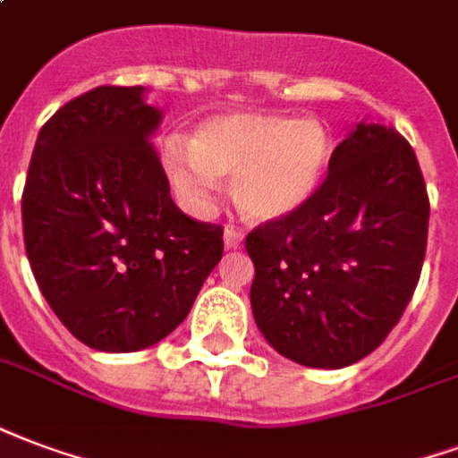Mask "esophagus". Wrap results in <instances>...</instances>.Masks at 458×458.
I'll return each mask as SVG.
<instances>
[{
  "instance_id": "34e87169",
  "label": "esophagus",
  "mask_w": 458,
  "mask_h": 458,
  "mask_svg": "<svg viewBox=\"0 0 458 458\" xmlns=\"http://www.w3.org/2000/svg\"><path fill=\"white\" fill-rule=\"evenodd\" d=\"M223 240H225V247H228V250H238V247L242 245V240H245V233L230 225V228H225V235H223Z\"/></svg>"
}]
</instances>
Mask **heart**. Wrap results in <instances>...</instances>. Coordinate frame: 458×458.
Returning <instances> with one entry per match:
<instances>
[{
    "label": "heart",
    "mask_w": 458,
    "mask_h": 458,
    "mask_svg": "<svg viewBox=\"0 0 458 458\" xmlns=\"http://www.w3.org/2000/svg\"><path fill=\"white\" fill-rule=\"evenodd\" d=\"M330 157V133L318 121L233 114L203 123L191 148L169 143L162 162L186 201L203 203L216 177H233L230 191L240 211L255 220H279L313 199Z\"/></svg>",
    "instance_id": "b5f03b06"
}]
</instances>
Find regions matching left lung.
Instances as JSON below:
<instances>
[{"instance_id":"8db88e82","label":"left lung","mask_w":458,"mask_h":458,"mask_svg":"<svg viewBox=\"0 0 458 458\" xmlns=\"http://www.w3.org/2000/svg\"><path fill=\"white\" fill-rule=\"evenodd\" d=\"M428 223L415 150L395 128L359 123L333 150L313 199L247 235L250 301L264 340L315 369L371 354L418 286Z\"/></svg>"}]
</instances>
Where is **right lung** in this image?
<instances>
[{
    "instance_id": "right-lung-1",
    "label": "right lung",
    "mask_w": 458,
    "mask_h": 458,
    "mask_svg": "<svg viewBox=\"0 0 458 458\" xmlns=\"http://www.w3.org/2000/svg\"><path fill=\"white\" fill-rule=\"evenodd\" d=\"M143 87H97L40 128L23 186L33 276L67 330L138 352L184 320L223 257V228L184 216L150 138Z\"/></svg>"
}]
</instances>
